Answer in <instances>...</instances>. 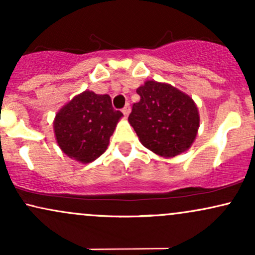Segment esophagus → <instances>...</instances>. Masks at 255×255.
<instances>
[{
  "label": "esophagus",
  "mask_w": 255,
  "mask_h": 255,
  "mask_svg": "<svg viewBox=\"0 0 255 255\" xmlns=\"http://www.w3.org/2000/svg\"><path fill=\"white\" fill-rule=\"evenodd\" d=\"M122 113H124V115H125V116H128V115H129V113H130V107H129V104L126 105V107L124 108V109H122Z\"/></svg>",
  "instance_id": "1"
}]
</instances>
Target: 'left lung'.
Listing matches in <instances>:
<instances>
[{
	"instance_id": "1",
	"label": "left lung",
	"mask_w": 255,
	"mask_h": 255,
	"mask_svg": "<svg viewBox=\"0 0 255 255\" xmlns=\"http://www.w3.org/2000/svg\"><path fill=\"white\" fill-rule=\"evenodd\" d=\"M128 121L146 148L165 158L191 147L199 128L194 101L169 84L148 80L136 90Z\"/></svg>"
}]
</instances>
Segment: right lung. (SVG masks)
Wrapping results in <instances>:
<instances>
[{
    "label": "right lung",
    "mask_w": 255,
    "mask_h": 255,
    "mask_svg": "<svg viewBox=\"0 0 255 255\" xmlns=\"http://www.w3.org/2000/svg\"><path fill=\"white\" fill-rule=\"evenodd\" d=\"M122 116L113 108L110 96L84 91L56 114L57 144L68 157L81 163L93 162L107 150Z\"/></svg>",
    "instance_id": "1"
}]
</instances>
